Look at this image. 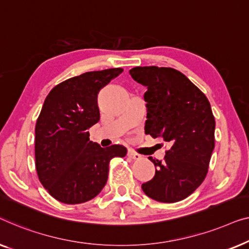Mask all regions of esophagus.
Here are the masks:
<instances>
[{"label": "esophagus", "mask_w": 249, "mask_h": 249, "mask_svg": "<svg viewBox=\"0 0 249 249\" xmlns=\"http://www.w3.org/2000/svg\"><path fill=\"white\" fill-rule=\"evenodd\" d=\"M127 156L129 157V158H132V159H135V160H139V159H141V155H139V153L134 152V151H133L132 149H129L128 151H127Z\"/></svg>", "instance_id": "1"}]
</instances>
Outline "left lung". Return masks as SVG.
I'll list each match as a JSON object with an SVG mask.
<instances>
[{"label": "left lung", "instance_id": "left-lung-1", "mask_svg": "<svg viewBox=\"0 0 249 249\" xmlns=\"http://www.w3.org/2000/svg\"><path fill=\"white\" fill-rule=\"evenodd\" d=\"M145 86V134L168 143L156 175L142 185L144 193L163 203L186 198L203 183L214 149L215 120L204 93L183 73L171 68L136 66L129 70Z\"/></svg>", "mask_w": 249, "mask_h": 249}]
</instances>
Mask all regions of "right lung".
<instances>
[{
	"label": "right lung",
	"mask_w": 249,
	"mask_h": 249,
	"mask_svg": "<svg viewBox=\"0 0 249 249\" xmlns=\"http://www.w3.org/2000/svg\"><path fill=\"white\" fill-rule=\"evenodd\" d=\"M122 72H86L58 83L45 99L35 128L36 170L59 202L80 204L96 197L107 183L110 160L127 153L120 144L101 148L88 131L100 118L98 92Z\"/></svg>",
	"instance_id": "obj_1"
}]
</instances>
